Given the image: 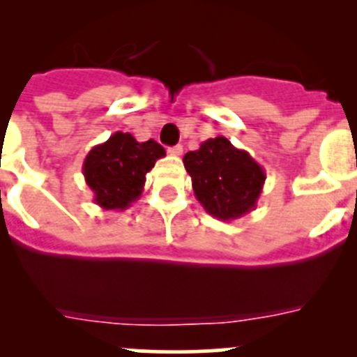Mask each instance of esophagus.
Returning a JSON list of instances; mask_svg holds the SVG:
<instances>
[{
	"label": "esophagus",
	"mask_w": 357,
	"mask_h": 357,
	"mask_svg": "<svg viewBox=\"0 0 357 357\" xmlns=\"http://www.w3.org/2000/svg\"><path fill=\"white\" fill-rule=\"evenodd\" d=\"M169 155H174V157H179L183 155V146L181 145H174V146H169L167 149Z\"/></svg>",
	"instance_id": "34e87169"
}]
</instances>
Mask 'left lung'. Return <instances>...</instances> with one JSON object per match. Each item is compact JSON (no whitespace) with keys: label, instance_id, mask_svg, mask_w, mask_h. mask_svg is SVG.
<instances>
[{"label":"left lung","instance_id":"8db88e82","mask_svg":"<svg viewBox=\"0 0 357 357\" xmlns=\"http://www.w3.org/2000/svg\"><path fill=\"white\" fill-rule=\"evenodd\" d=\"M183 164L192 176L197 200L212 218L233 221L257 207L264 169L225 136L208 138L199 150L186 153Z\"/></svg>","mask_w":357,"mask_h":357}]
</instances>
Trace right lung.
Returning a JSON list of instances; mask_svg holds the SVG:
<instances>
[{
  "mask_svg": "<svg viewBox=\"0 0 357 357\" xmlns=\"http://www.w3.org/2000/svg\"><path fill=\"white\" fill-rule=\"evenodd\" d=\"M165 150L155 142H136L129 132H114L105 143L89 150L82 164L86 185L95 204L105 211H124L142 197L146 172Z\"/></svg>",
  "mask_w": 357,
  "mask_h": 357,
  "instance_id": "right-lung-1",
  "label": "right lung"
}]
</instances>
